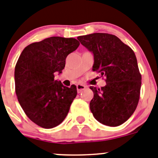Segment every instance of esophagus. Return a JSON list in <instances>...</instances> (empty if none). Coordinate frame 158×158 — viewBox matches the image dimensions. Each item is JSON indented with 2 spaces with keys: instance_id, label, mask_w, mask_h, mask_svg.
I'll return each instance as SVG.
<instances>
[{
  "instance_id": "1",
  "label": "esophagus",
  "mask_w": 158,
  "mask_h": 158,
  "mask_svg": "<svg viewBox=\"0 0 158 158\" xmlns=\"http://www.w3.org/2000/svg\"><path fill=\"white\" fill-rule=\"evenodd\" d=\"M86 87H87V86H86V85H84V84H77V85H76V88H77L78 93H80L82 90L85 89Z\"/></svg>"
}]
</instances>
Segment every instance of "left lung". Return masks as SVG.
Segmentation results:
<instances>
[{"label":"left lung","mask_w":158,"mask_h":158,"mask_svg":"<svg viewBox=\"0 0 158 158\" xmlns=\"http://www.w3.org/2000/svg\"><path fill=\"white\" fill-rule=\"evenodd\" d=\"M78 40L94 53L93 71L106 78L105 86H90L94 92L91 113L102 124H122L134 113L140 98L142 76L134 51L107 33L79 36Z\"/></svg>","instance_id":"1"}]
</instances>
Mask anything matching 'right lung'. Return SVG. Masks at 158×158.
<instances>
[{"mask_svg": "<svg viewBox=\"0 0 158 158\" xmlns=\"http://www.w3.org/2000/svg\"><path fill=\"white\" fill-rule=\"evenodd\" d=\"M76 38L50 37L30 44L21 52L15 68L17 98L31 121L43 128L62 123L77 95L75 85L67 87L55 80L68 55L76 50Z\"/></svg>", "mask_w": 158, "mask_h": 158, "instance_id": "1", "label": "right lung"}]
</instances>
